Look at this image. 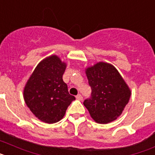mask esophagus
Masks as SVG:
<instances>
[{"label": "esophagus", "mask_w": 155, "mask_h": 155, "mask_svg": "<svg viewBox=\"0 0 155 155\" xmlns=\"http://www.w3.org/2000/svg\"><path fill=\"white\" fill-rule=\"evenodd\" d=\"M75 97H76L78 100H80V101H82V100H83V96H82L81 94H77Z\"/></svg>", "instance_id": "34e87169"}]
</instances>
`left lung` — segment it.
Listing matches in <instances>:
<instances>
[{"mask_svg": "<svg viewBox=\"0 0 155 155\" xmlns=\"http://www.w3.org/2000/svg\"><path fill=\"white\" fill-rule=\"evenodd\" d=\"M91 96L84 105L94 121L108 124L122 114L131 96V90L114 65L98 62L86 68Z\"/></svg>", "mask_w": 155, "mask_h": 155, "instance_id": "left-lung-1", "label": "left lung"}]
</instances>
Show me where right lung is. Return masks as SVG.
<instances>
[{
	"instance_id": "right-lung-1",
	"label": "right lung",
	"mask_w": 155,
	"mask_h": 155,
	"mask_svg": "<svg viewBox=\"0 0 155 155\" xmlns=\"http://www.w3.org/2000/svg\"><path fill=\"white\" fill-rule=\"evenodd\" d=\"M65 68L66 63L58 56H49L38 64L23 90L27 107L45 123L53 124L61 120L75 99L69 94L62 79Z\"/></svg>"
}]
</instances>
